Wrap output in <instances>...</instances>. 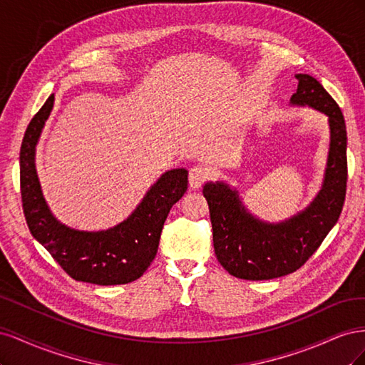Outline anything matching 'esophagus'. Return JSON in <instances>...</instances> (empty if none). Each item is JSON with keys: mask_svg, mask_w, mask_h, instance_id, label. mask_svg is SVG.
Listing matches in <instances>:
<instances>
[{"mask_svg": "<svg viewBox=\"0 0 365 365\" xmlns=\"http://www.w3.org/2000/svg\"><path fill=\"white\" fill-rule=\"evenodd\" d=\"M208 176H210V172L207 168H204V165L201 164L193 165L189 172V184L192 189H200V187L208 180Z\"/></svg>", "mask_w": 365, "mask_h": 365, "instance_id": "obj_1", "label": "esophagus"}]
</instances>
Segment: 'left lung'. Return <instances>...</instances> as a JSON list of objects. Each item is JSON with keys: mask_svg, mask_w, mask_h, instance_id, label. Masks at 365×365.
Instances as JSON below:
<instances>
[{"mask_svg": "<svg viewBox=\"0 0 365 365\" xmlns=\"http://www.w3.org/2000/svg\"><path fill=\"white\" fill-rule=\"evenodd\" d=\"M294 105H307L329 117L330 150L327 169L314 202L280 224H264L242 205L237 192L224 182H207L213 245L219 263L244 280H269L302 268L322 245L342 212L347 189V132L338 103L309 74H297Z\"/></svg>", "mask_w": 365, "mask_h": 365, "instance_id": "8db88e82", "label": "left lung"}]
</instances>
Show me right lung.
Masks as SVG:
<instances>
[{"label": "right lung", "mask_w": 365, "mask_h": 365, "mask_svg": "<svg viewBox=\"0 0 365 365\" xmlns=\"http://www.w3.org/2000/svg\"><path fill=\"white\" fill-rule=\"evenodd\" d=\"M54 102L30 120L19 152L21 200L31 236L77 282L125 284L140 279L155 259L161 230L170 208L187 190V170L165 172L126 220L105 231H79L58 222L43 200L35 169V148Z\"/></svg>", "instance_id": "obj_1"}]
</instances>
